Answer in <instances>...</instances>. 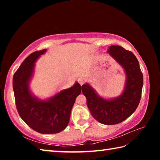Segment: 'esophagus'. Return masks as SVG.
Returning a JSON list of instances; mask_svg holds the SVG:
<instances>
[{"label":"esophagus","instance_id":"esophagus-1","mask_svg":"<svg viewBox=\"0 0 160 160\" xmlns=\"http://www.w3.org/2000/svg\"><path fill=\"white\" fill-rule=\"evenodd\" d=\"M78 82L80 83V85H82L83 84L85 83V79L84 78H82V77H80V78H78Z\"/></svg>","mask_w":160,"mask_h":160}]
</instances>
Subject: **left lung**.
Returning a JSON list of instances; mask_svg holds the SVG:
<instances>
[{"instance_id":"obj_1","label":"left lung","mask_w":160,"mask_h":160,"mask_svg":"<svg viewBox=\"0 0 160 160\" xmlns=\"http://www.w3.org/2000/svg\"><path fill=\"white\" fill-rule=\"evenodd\" d=\"M107 53L125 71L123 93L115 98L104 99L88 83L82 86V92L93 118L105 125H114L125 121L137 109L141 98L143 76L138 61L131 51L119 46H110Z\"/></svg>"}]
</instances>
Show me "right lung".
<instances>
[{
    "mask_svg": "<svg viewBox=\"0 0 160 160\" xmlns=\"http://www.w3.org/2000/svg\"><path fill=\"white\" fill-rule=\"evenodd\" d=\"M46 51L47 49L35 51L25 59L13 75L12 88L21 118L40 133H58L68 124L72 108L82 88L76 82L71 88L61 90L47 99L33 95L29 82L34 75V63Z\"/></svg>",
    "mask_w": 160,
    "mask_h": 160,
    "instance_id": "add662e5",
    "label": "right lung"
}]
</instances>
